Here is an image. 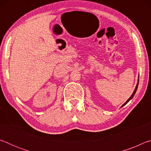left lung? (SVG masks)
I'll list each match as a JSON object with an SVG mask.
<instances>
[{
  "label": "left lung",
  "instance_id": "8db88e82",
  "mask_svg": "<svg viewBox=\"0 0 151 151\" xmlns=\"http://www.w3.org/2000/svg\"><path fill=\"white\" fill-rule=\"evenodd\" d=\"M139 79H138V83H137V86H136V88H135V89H134V92H133V93H132V95L131 96V97H130V98L128 99V100L125 102V103L122 104V106H124L125 104H126L128 102H129L130 100H131V99H132V97L134 96V94H135V93H136V91H137V88H138V85H139Z\"/></svg>",
  "mask_w": 151,
  "mask_h": 151
}]
</instances>
